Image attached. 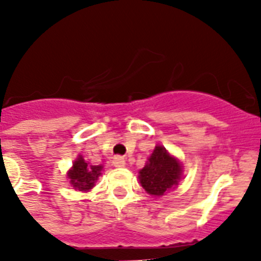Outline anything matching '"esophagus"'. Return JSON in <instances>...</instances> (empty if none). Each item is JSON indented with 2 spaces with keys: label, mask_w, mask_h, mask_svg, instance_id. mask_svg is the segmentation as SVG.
Segmentation results:
<instances>
[{
  "label": "esophagus",
  "mask_w": 261,
  "mask_h": 261,
  "mask_svg": "<svg viewBox=\"0 0 261 261\" xmlns=\"http://www.w3.org/2000/svg\"><path fill=\"white\" fill-rule=\"evenodd\" d=\"M112 164L115 165L116 168H122L125 167V159L122 156H115L112 159Z\"/></svg>",
  "instance_id": "obj_1"
}]
</instances>
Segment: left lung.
<instances>
[{
    "label": "left lung",
    "mask_w": 261,
    "mask_h": 261,
    "mask_svg": "<svg viewBox=\"0 0 261 261\" xmlns=\"http://www.w3.org/2000/svg\"><path fill=\"white\" fill-rule=\"evenodd\" d=\"M181 177V167L175 158L165 150L164 146L156 145L151 156L147 159L145 167L140 170L141 186L151 196H163L167 191L178 186Z\"/></svg>",
    "instance_id": "8db88e82"
}]
</instances>
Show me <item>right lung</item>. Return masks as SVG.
<instances>
[{
  "label": "right lung",
  "mask_w": 261,
  "mask_h": 261,
  "mask_svg": "<svg viewBox=\"0 0 261 261\" xmlns=\"http://www.w3.org/2000/svg\"><path fill=\"white\" fill-rule=\"evenodd\" d=\"M102 167L98 165H88V163L84 162L82 156L78 158L73 164L72 170L68 173V178L72 186L78 191H89L94 186V181L101 174Z\"/></svg>",
  "instance_id": "obj_1"
}]
</instances>
